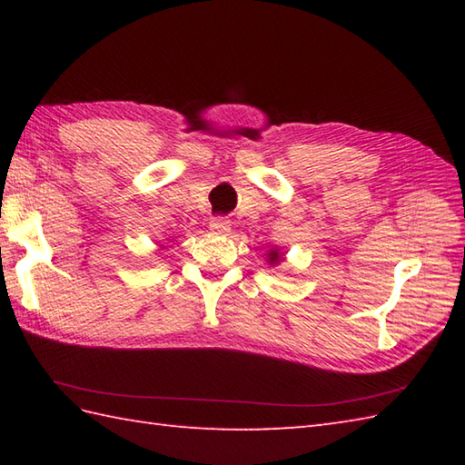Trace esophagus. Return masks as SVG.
<instances>
[{"mask_svg": "<svg viewBox=\"0 0 465 465\" xmlns=\"http://www.w3.org/2000/svg\"><path fill=\"white\" fill-rule=\"evenodd\" d=\"M210 230L215 233V235H227L230 233V222L225 220V217H213V220L210 222Z\"/></svg>", "mask_w": 465, "mask_h": 465, "instance_id": "esophagus-1", "label": "esophagus"}]
</instances>
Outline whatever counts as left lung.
Instances as JSON below:
<instances>
[{"label": "left lung", "mask_w": 465, "mask_h": 465, "mask_svg": "<svg viewBox=\"0 0 465 465\" xmlns=\"http://www.w3.org/2000/svg\"><path fill=\"white\" fill-rule=\"evenodd\" d=\"M282 258H283V255L280 253V250H270V252H268V262H270V265L280 263Z\"/></svg>", "instance_id": "obj_1"}]
</instances>
